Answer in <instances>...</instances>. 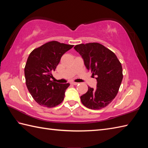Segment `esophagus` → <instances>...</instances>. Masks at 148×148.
Returning <instances> with one entry per match:
<instances>
[{
	"label": "esophagus",
	"instance_id": "34e87169",
	"mask_svg": "<svg viewBox=\"0 0 148 148\" xmlns=\"http://www.w3.org/2000/svg\"><path fill=\"white\" fill-rule=\"evenodd\" d=\"M72 84H74V85H77V84H78L79 83H76V82H72L71 83Z\"/></svg>",
	"mask_w": 148,
	"mask_h": 148
}]
</instances>
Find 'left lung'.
Wrapping results in <instances>:
<instances>
[{
    "label": "left lung",
    "instance_id": "8db88e82",
    "mask_svg": "<svg viewBox=\"0 0 148 148\" xmlns=\"http://www.w3.org/2000/svg\"><path fill=\"white\" fill-rule=\"evenodd\" d=\"M82 56L88 70L96 76L97 88L88 87L81 96V101L87 108L101 109L115 98L123 79L120 62L114 53L101 44H80L74 48Z\"/></svg>",
    "mask_w": 148,
    "mask_h": 148
}]
</instances>
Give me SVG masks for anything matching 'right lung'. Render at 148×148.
Instances as JSON below:
<instances>
[{
  "instance_id": "1",
  "label": "right lung",
  "mask_w": 148,
  "mask_h": 148,
  "mask_svg": "<svg viewBox=\"0 0 148 148\" xmlns=\"http://www.w3.org/2000/svg\"><path fill=\"white\" fill-rule=\"evenodd\" d=\"M73 46L53 40L30 53L25 67L26 85L39 105L53 108L64 100L65 90L70 84L57 83L51 78L62 55Z\"/></svg>"
}]
</instances>
